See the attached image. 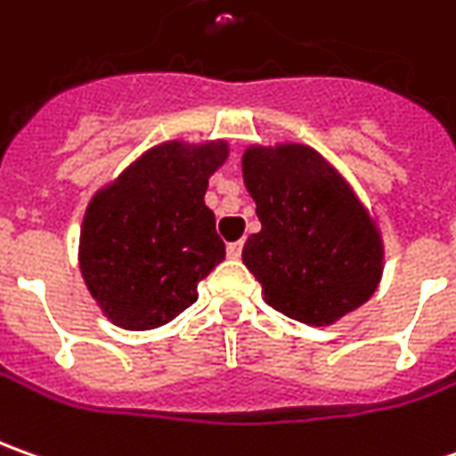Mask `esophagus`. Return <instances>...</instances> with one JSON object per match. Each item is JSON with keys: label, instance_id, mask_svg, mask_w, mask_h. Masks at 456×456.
<instances>
[{"label": "esophagus", "instance_id": "obj_1", "mask_svg": "<svg viewBox=\"0 0 456 456\" xmlns=\"http://www.w3.org/2000/svg\"><path fill=\"white\" fill-rule=\"evenodd\" d=\"M227 255L232 259L240 257V255H242V242H229L227 244Z\"/></svg>", "mask_w": 456, "mask_h": 456}]
</instances>
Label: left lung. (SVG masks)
Returning a JSON list of instances; mask_svg holds the SVG:
<instances>
[{"mask_svg":"<svg viewBox=\"0 0 456 456\" xmlns=\"http://www.w3.org/2000/svg\"><path fill=\"white\" fill-rule=\"evenodd\" d=\"M242 174L262 222L242 259L265 303L307 325H330L363 305L384 273V244L336 168L318 151L282 143L249 146Z\"/></svg>","mask_w":456,"mask_h":456,"instance_id":"8db88e82","label":"left lung"}]
</instances>
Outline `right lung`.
<instances>
[{"instance_id":"add662e5","label":"right lung","mask_w":456,"mask_h":456,"mask_svg":"<svg viewBox=\"0 0 456 456\" xmlns=\"http://www.w3.org/2000/svg\"><path fill=\"white\" fill-rule=\"evenodd\" d=\"M227 143L171 141L98 191L80 232V273L95 303L126 330H149L194 305L199 280L224 259L209 176Z\"/></svg>"}]
</instances>
